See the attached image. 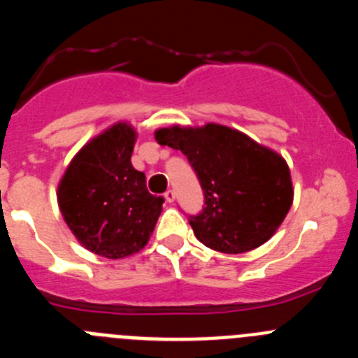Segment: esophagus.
I'll return each instance as SVG.
<instances>
[{
  "mask_svg": "<svg viewBox=\"0 0 358 358\" xmlns=\"http://www.w3.org/2000/svg\"><path fill=\"white\" fill-rule=\"evenodd\" d=\"M164 199H166V202H173L176 201V192H173V189H169V192L164 194Z\"/></svg>",
  "mask_w": 358,
  "mask_h": 358,
  "instance_id": "1",
  "label": "esophagus"
}]
</instances>
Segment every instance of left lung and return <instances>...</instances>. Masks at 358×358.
Returning a JSON list of instances; mask_svg holds the SVG:
<instances>
[{
  "instance_id": "8db88e82",
  "label": "left lung",
  "mask_w": 358,
  "mask_h": 358,
  "mask_svg": "<svg viewBox=\"0 0 358 358\" xmlns=\"http://www.w3.org/2000/svg\"><path fill=\"white\" fill-rule=\"evenodd\" d=\"M154 136L159 145L181 150L197 173L206 206L189 226L206 248L227 255L252 251L285 220L294 188L278 152L218 123L173 125Z\"/></svg>"
}]
</instances>
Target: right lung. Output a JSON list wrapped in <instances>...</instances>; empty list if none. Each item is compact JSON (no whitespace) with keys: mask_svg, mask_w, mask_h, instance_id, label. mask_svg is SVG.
Masks as SVG:
<instances>
[{"mask_svg":"<svg viewBox=\"0 0 358 358\" xmlns=\"http://www.w3.org/2000/svg\"><path fill=\"white\" fill-rule=\"evenodd\" d=\"M134 127L110 125L75 154L57 188V202L75 238L87 251L120 260L147 245L163 210V197L147 189L132 166Z\"/></svg>","mask_w":358,"mask_h":358,"instance_id":"obj_1","label":"right lung"}]
</instances>
